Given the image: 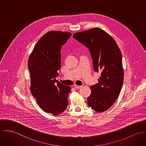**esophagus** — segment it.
<instances>
[{
  "instance_id": "obj_1",
  "label": "esophagus",
  "mask_w": 146,
  "mask_h": 146,
  "mask_svg": "<svg viewBox=\"0 0 146 146\" xmlns=\"http://www.w3.org/2000/svg\"><path fill=\"white\" fill-rule=\"evenodd\" d=\"M74 87L76 88V89H79V88H80L82 86H78V85H76V84H75L74 86Z\"/></svg>"
}]
</instances>
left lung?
I'll use <instances>...</instances> for the list:
<instances>
[{
    "label": "left lung",
    "mask_w": 146,
    "mask_h": 146,
    "mask_svg": "<svg viewBox=\"0 0 146 146\" xmlns=\"http://www.w3.org/2000/svg\"><path fill=\"white\" fill-rule=\"evenodd\" d=\"M73 37L89 48L94 70L101 73L98 83L90 87L88 104L96 112H104L117 100L123 85L121 52L112 37L99 28L76 33Z\"/></svg>",
    "instance_id": "left-lung-1"
}]
</instances>
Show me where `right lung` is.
<instances>
[{
	"mask_svg": "<svg viewBox=\"0 0 146 146\" xmlns=\"http://www.w3.org/2000/svg\"><path fill=\"white\" fill-rule=\"evenodd\" d=\"M72 34L50 31L35 44L29 56L28 67L31 76L30 90L39 107L56 115L67 108L70 87L56 80L61 65V46Z\"/></svg>",
	"mask_w": 146,
	"mask_h": 146,
	"instance_id": "obj_1",
	"label": "right lung"
}]
</instances>
